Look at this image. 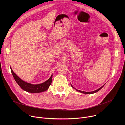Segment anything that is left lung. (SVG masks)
I'll return each mask as SVG.
<instances>
[{"mask_svg": "<svg viewBox=\"0 0 125 125\" xmlns=\"http://www.w3.org/2000/svg\"><path fill=\"white\" fill-rule=\"evenodd\" d=\"M104 85H103V86L102 87H101V88H100L99 89H97V90L94 91H92V92H84V91H82L78 90H77V89H76V91H78V92H81V93H84V94H93V93H94L97 92H98V91H99L101 89H102V88L104 87ZM71 87H73V88H74L73 86H71Z\"/></svg>", "mask_w": 125, "mask_h": 125, "instance_id": "left-lung-1", "label": "left lung"}]
</instances>
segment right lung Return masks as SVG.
Returning <instances> with one entry per match:
<instances>
[{"label": "right lung", "mask_w": 125, "mask_h": 125, "mask_svg": "<svg viewBox=\"0 0 125 125\" xmlns=\"http://www.w3.org/2000/svg\"><path fill=\"white\" fill-rule=\"evenodd\" d=\"M10 69L13 77H14V79L15 80L16 82L18 84L19 86L21 87V89H22L25 91L28 92L34 93H40L42 92L45 91L48 89L52 83V75H51V76L50 77L49 80H48L47 81H45V82L42 83L38 84H32L31 83H26L22 80L21 78H20L14 73V71H12L11 67Z\"/></svg>", "instance_id": "right-lung-1"}]
</instances>
